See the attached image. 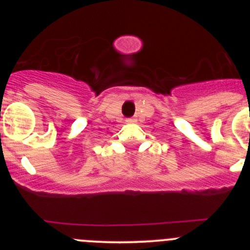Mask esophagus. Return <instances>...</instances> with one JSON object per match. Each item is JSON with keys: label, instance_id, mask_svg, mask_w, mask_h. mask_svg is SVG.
I'll use <instances>...</instances> for the list:
<instances>
[{"label": "esophagus", "instance_id": "34e87169", "mask_svg": "<svg viewBox=\"0 0 250 250\" xmlns=\"http://www.w3.org/2000/svg\"><path fill=\"white\" fill-rule=\"evenodd\" d=\"M127 122H135L134 118H127Z\"/></svg>", "mask_w": 250, "mask_h": 250}]
</instances>
